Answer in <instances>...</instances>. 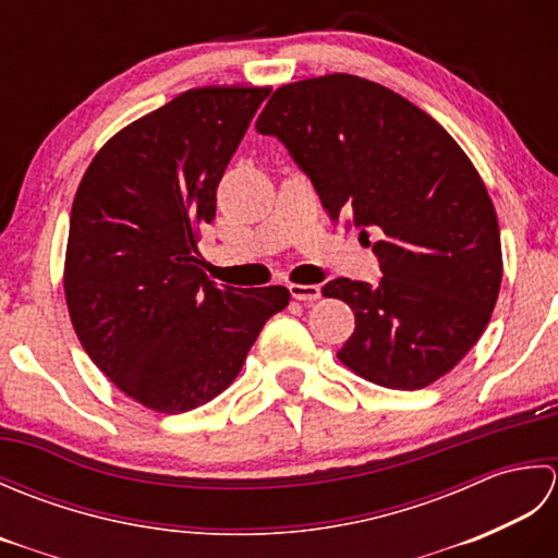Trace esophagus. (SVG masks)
<instances>
[{
	"mask_svg": "<svg viewBox=\"0 0 558 558\" xmlns=\"http://www.w3.org/2000/svg\"><path fill=\"white\" fill-rule=\"evenodd\" d=\"M290 294L300 302H316L318 298H322V288H318V286H300V282H292Z\"/></svg>",
	"mask_w": 558,
	"mask_h": 558,
	"instance_id": "esophagus-1",
	"label": "esophagus"
}]
</instances>
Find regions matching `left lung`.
<instances>
[{
	"mask_svg": "<svg viewBox=\"0 0 558 558\" xmlns=\"http://www.w3.org/2000/svg\"><path fill=\"white\" fill-rule=\"evenodd\" d=\"M256 132L286 144L330 218L381 234L378 286L322 290L354 312L338 360L384 388L438 381L484 333L504 276L499 220L465 150L417 105L352 74L280 86Z\"/></svg>",
	"mask_w": 558,
	"mask_h": 558,
	"instance_id": "obj_1",
	"label": "left lung"
}]
</instances>
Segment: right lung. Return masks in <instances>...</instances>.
<instances>
[{
    "label": "right lung",
    "instance_id": "1",
    "mask_svg": "<svg viewBox=\"0 0 558 558\" xmlns=\"http://www.w3.org/2000/svg\"><path fill=\"white\" fill-rule=\"evenodd\" d=\"M264 86L192 88L117 132L76 189L64 298L83 350L148 410L180 414L220 396L282 286H216L198 228L216 218L222 172L268 98Z\"/></svg>",
    "mask_w": 558,
    "mask_h": 558
}]
</instances>
